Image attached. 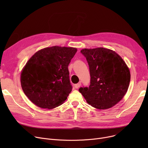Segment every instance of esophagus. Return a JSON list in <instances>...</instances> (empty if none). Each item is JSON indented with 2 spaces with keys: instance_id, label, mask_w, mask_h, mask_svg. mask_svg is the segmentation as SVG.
<instances>
[{
  "instance_id": "esophagus-1",
  "label": "esophagus",
  "mask_w": 148,
  "mask_h": 148,
  "mask_svg": "<svg viewBox=\"0 0 148 148\" xmlns=\"http://www.w3.org/2000/svg\"><path fill=\"white\" fill-rule=\"evenodd\" d=\"M80 86H81V83L80 82V83H78L75 84L74 85V87H75V89H78V88H79L80 87Z\"/></svg>"
}]
</instances>
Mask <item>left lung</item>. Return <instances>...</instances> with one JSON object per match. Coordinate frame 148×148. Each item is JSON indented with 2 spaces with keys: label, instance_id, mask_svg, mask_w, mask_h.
Wrapping results in <instances>:
<instances>
[{
  "label": "left lung",
  "instance_id": "obj_1",
  "mask_svg": "<svg viewBox=\"0 0 148 148\" xmlns=\"http://www.w3.org/2000/svg\"><path fill=\"white\" fill-rule=\"evenodd\" d=\"M89 67L90 83L79 90L87 103L98 109L112 107L123 98L129 87V68L115 51L103 47L80 51Z\"/></svg>",
  "mask_w": 148,
  "mask_h": 148
}]
</instances>
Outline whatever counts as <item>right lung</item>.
<instances>
[{
  "label": "right lung",
  "mask_w": 148,
  "mask_h": 148,
  "mask_svg": "<svg viewBox=\"0 0 148 148\" xmlns=\"http://www.w3.org/2000/svg\"><path fill=\"white\" fill-rule=\"evenodd\" d=\"M77 50L53 46L38 51L21 74L22 89L34 104L42 108L58 107L72 90L68 65Z\"/></svg>",
  "instance_id": "right-lung-1"
}]
</instances>
